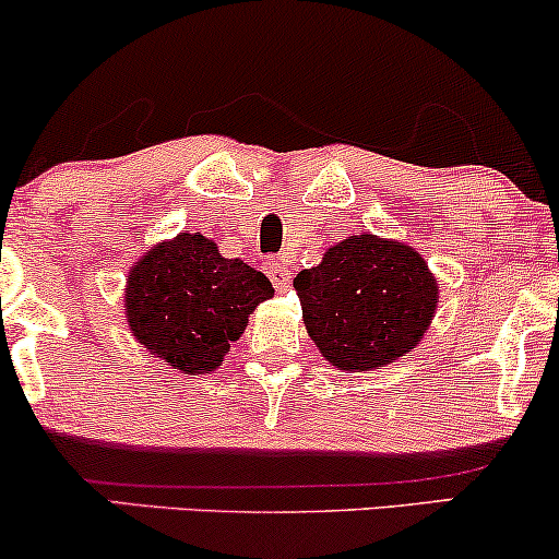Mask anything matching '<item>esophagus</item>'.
Segmentation results:
<instances>
[{"label":"esophagus","mask_w":559,"mask_h":559,"mask_svg":"<svg viewBox=\"0 0 559 559\" xmlns=\"http://www.w3.org/2000/svg\"><path fill=\"white\" fill-rule=\"evenodd\" d=\"M265 271H267V278H271L275 292L284 294L292 288V271H288V265L284 260H267Z\"/></svg>","instance_id":"34e87169"}]
</instances>
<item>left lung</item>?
I'll return each instance as SVG.
<instances>
[{
  "label": "left lung",
  "mask_w": 559,
  "mask_h": 559,
  "mask_svg": "<svg viewBox=\"0 0 559 559\" xmlns=\"http://www.w3.org/2000/svg\"><path fill=\"white\" fill-rule=\"evenodd\" d=\"M294 288L320 355L349 373L409 355L439 305V281L418 249L370 230L325 249L320 265L297 273Z\"/></svg>",
  "instance_id": "8db88e82"
}]
</instances>
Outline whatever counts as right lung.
Instances as JSON below:
<instances>
[{"label": "right lung", "instance_id": "add662e5", "mask_svg": "<svg viewBox=\"0 0 559 559\" xmlns=\"http://www.w3.org/2000/svg\"><path fill=\"white\" fill-rule=\"evenodd\" d=\"M273 297L271 281L243 260L223 258L213 239L178 234L146 249L126 278L128 331L186 376L221 368L249 316Z\"/></svg>", "mask_w": 559, "mask_h": 559}]
</instances>
